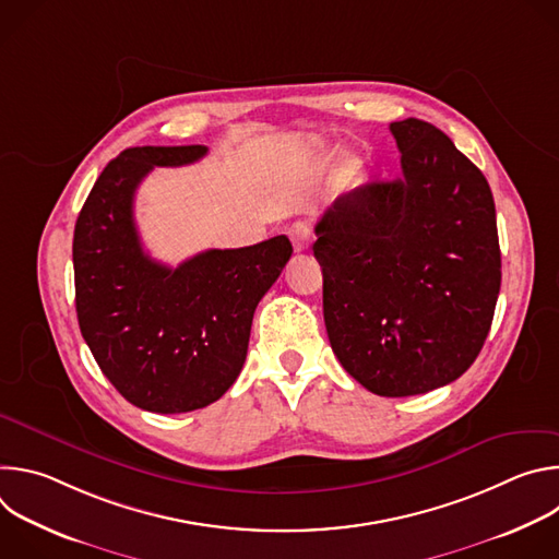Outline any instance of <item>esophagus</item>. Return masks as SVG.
<instances>
[{
  "mask_svg": "<svg viewBox=\"0 0 559 559\" xmlns=\"http://www.w3.org/2000/svg\"><path fill=\"white\" fill-rule=\"evenodd\" d=\"M289 238H292V246L296 252H305L311 243V227L305 221H296L289 227Z\"/></svg>",
  "mask_w": 559,
  "mask_h": 559,
  "instance_id": "1",
  "label": "esophagus"
}]
</instances>
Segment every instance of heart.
<instances>
[{
	"mask_svg": "<svg viewBox=\"0 0 559 559\" xmlns=\"http://www.w3.org/2000/svg\"><path fill=\"white\" fill-rule=\"evenodd\" d=\"M352 175H354V168H352V166H349V168H347V170H345V173H343V177H345V179H349V177H352Z\"/></svg>",
	"mask_w": 559,
	"mask_h": 559,
	"instance_id": "b5f03b06",
	"label": "heart"
}]
</instances>
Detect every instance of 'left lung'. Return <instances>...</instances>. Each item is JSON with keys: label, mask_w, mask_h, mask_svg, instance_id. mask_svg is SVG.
Returning a JSON list of instances; mask_svg holds the SVG:
<instances>
[{"label": "left lung", "mask_w": 559, "mask_h": 559, "mask_svg": "<svg viewBox=\"0 0 559 559\" xmlns=\"http://www.w3.org/2000/svg\"><path fill=\"white\" fill-rule=\"evenodd\" d=\"M403 177L338 197L316 223L332 349L365 389L418 395L480 354L500 294L496 203L436 126H389Z\"/></svg>", "instance_id": "left-lung-1"}]
</instances>
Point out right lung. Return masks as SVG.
Returning <instances> with one entry per match:
<instances>
[{"instance_id":"right-lung-1","label":"right lung","mask_w":559,"mask_h":559,"mask_svg":"<svg viewBox=\"0 0 559 559\" xmlns=\"http://www.w3.org/2000/svg\"><path fill=\"white\" fill-rule=\"evenodd\" d=\"M205 145L128 147L104 168L72 238L79 330L99 369L139 409H203L243 369L259 300L292 257L287 236L207 250L179 267L143 252L134 192L152 168L199 162Z\"/></svg>"}]
</instances>
